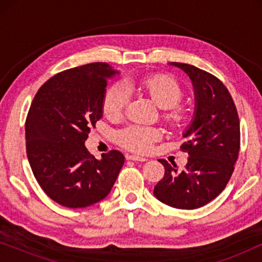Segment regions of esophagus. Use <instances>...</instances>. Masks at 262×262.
Listing matches in <instances>:
<instances>
[{"label": "esophagus", "mask_w": 262, "mask_h": 262, "mask_svg": "<svg viewBox=\"0 0 262 262\" xmlns=\"http://www.w3.org/2000/svg\"><path fill=\"white\" fill-rule=\"evenodd\" d=\"M126 160L135 161V162H145V161H146L145 157L136 156V155H126Z\"/></svg>", "instance_id": "1"}]
</instances>
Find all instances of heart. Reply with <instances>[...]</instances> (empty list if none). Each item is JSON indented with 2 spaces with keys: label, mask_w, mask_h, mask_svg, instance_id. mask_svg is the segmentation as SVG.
<instances>
[{
  "label": "heart",
  "mask_w": 262,
  "mask_h": 262,
  "mask_svg": "<svg viewBox=\"0 0 262 262\" xmlns=\"http://www.w3.org/2000/svg\"><path fill=\"white\" fill-rule=\"evenodd\" d=\"M135 88L150 96L162 108V120L174 130H181L189 121L188 111L180 103L184 98L181 84L169 75H150L135 82H116L105 93L102 110L110 120L117 121L126 113L131 91ZM162 138V131L155 126L128 125L116 134L118 144L131 151L149 152L155 142Z\"/></svg>",
  "instance_id": "heart-1"
}]
</instances>
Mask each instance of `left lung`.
<instances>
[{
	"instance_id": "left-lung-1",
	"label": "left lung",
	"mask_w": 262,
	"mask_h": 262,
	"mask_svg": "<svg viewBox=\"0 0 262 262\" xmlns=\"http://www.w3.org/2000/svg\"><path fill=\"white\" fill-rule=\"evenodd\" d=\"M188 75L195 94V114L185 132L181 151L188 154L182 170L159 160L164 175L154 188L160 202L175 209L206 205L225 188L239 152V119L228 88L214 75L191 64L171 63Z\"/></svg>"
}]
</instances>
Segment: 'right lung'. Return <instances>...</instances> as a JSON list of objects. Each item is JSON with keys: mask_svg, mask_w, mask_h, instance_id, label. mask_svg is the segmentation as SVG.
Returning <instances> with one entry per match:
<instances>
[{"mask_svg": "<svg viewBox=\"0 0 262 262\" xmlns=\"http://www.w3.org/2000/svg\"><path fill=\"white\" fill-rule=\"evenodd\" d=\"M107 63H91L56 74L38 89L28 111L26 152L34 178L53 202L87 207L108 195L124 164L118 150L96 160L84 146L102 117Z\"/></svg>", "mask_w": 262, "mask_h": 262, "instance_id": "1", "label": "right lung"}]
</instances>
